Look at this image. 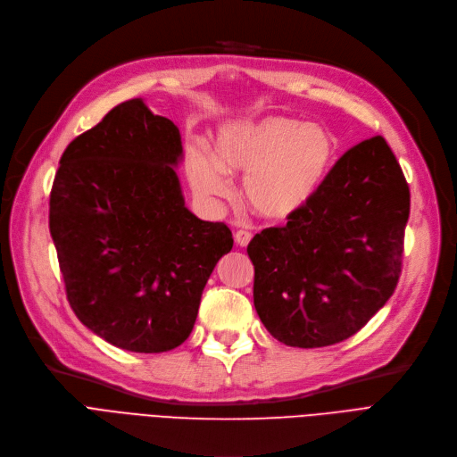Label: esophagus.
Returning a JSON list of instances; mask_svg holds the SVG:
<instances>
[{"mask_svg": "<svg viewBox=\"0 0 457 457\" xmlns=\"http://www.w3.org/2000/svg\"><path fill=\"white\" fill-rule=\"evenodd\" d=\"M251 237H253L251 232H247V230H237V232L234 234V242H236V245L247 247V244L251 242Z\"/></svg>", "mask_w": 457, "mask_h": 457, "instance_id": "34e87169", "label": "esophagus"}]
</instances>
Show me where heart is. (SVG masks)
Returning a JSON list of instances; mask_svg holds the SVG:
<instances>
[{
    "label": "heart",
    "instance_id": "obj_1",
    "mask_svg": "<svg viewBox=\"0 0 457 457\" xmlns=\"http://www.w3.org/2000/svg\"><path fill=\"white\" fill-rule=\"evenodd\" d=\"M335 141L320 124L266 115L227 124L215 137V154L195 148L187 177L203 197H227L228 177L244 179V197L268 221H287L305 210L328 179Z\"/></svg>",
    "mask_w": 457,
    "mask_h": 457
}]
</instances>
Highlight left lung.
I'll use <instances>...</instances> for the list:
<instances>
[{
  "label": "left lung",
  "mask_w": 457,
  "mask_h": 457,
  "mask_svg": "<svg viewBox=\"0 0 457 457\" xmlns=\"http://www.w3.org/2000/svg\"><path fill=\"white\" fill-rule=\"evenodd\" d=\"M409 206L402 167L378 136L347 150L285 227L256 234L253 299L270 335L323 347L364 328L398 285Z\"/></svg>",
  "instance_id": "left-lung-1"
}]
</instances>
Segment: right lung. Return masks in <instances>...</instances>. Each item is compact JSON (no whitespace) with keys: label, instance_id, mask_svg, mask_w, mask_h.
<instances>
[{"label":"right lung","instance_id":"1","mask_svg":"<svg viewBox=\"0 0 457 457\" xmlns=\"http://www.w3.org/2000/svg\"><path fill=\"white\" fill-rule=\"evenodd\" d=\"M180 129L143 98L119 104L59 160L50 234L74 314L136 353L175 350L206 282L232 249L225 223L186 208Z\"/></svg>","mask_w":457,"mask_h":457}]
</instances>
